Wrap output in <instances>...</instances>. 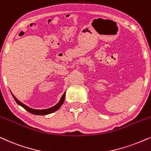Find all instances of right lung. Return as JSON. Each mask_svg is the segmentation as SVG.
<instances>
[{
	"label": "right lung",
	"instance_id": "right-lung-1",
	"mask_svg": "<svg viewBox=\"0 0 151 151\" xmlns=\"http://www.w3.org/2000/svg\"><path fill=\"white\" fill-rule=\"evenodd\" d=\"M11 93H12V92H11ZM65 93H66L65 92L64 93V94L62 95V96L61 97V99L60 100V101L58 102V103H57V105H55V106L52 107H50V108L45 109H35L30 108V107H29L28 106H27V105L23 104V103H21V101H19V100L17 99V98H16L12 94V95L13 98L14 99L15 101L17 103V104L21 105V107H23V108H24L25 109H26L27 111H29V112L31 113V114H35V115H46V114H51V113L57 111L59 108H60V107H61V105L63 104V103L64 101Z\"/></svg>",
	"mask_w": 151,
	"mask_h": 151
}]
</instances>
